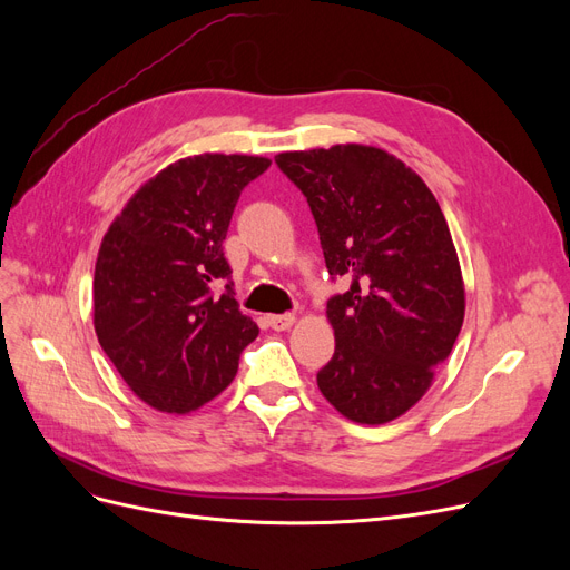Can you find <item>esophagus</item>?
<instances>
[{
  "label": "esophagus",
  "instance_id": "1",
  "mask_svg": "<svg viewBox=\"0 0 570 570\" xmlns=\"http://www.w3.org/2000/svg\"><path fill=\"white\" fill-rule=\"evenodd\" d=\"M297 316L295 314H278V316H268V325L273 331H289L292 325H295Z\"/></svg>",
  "mask_w": 570,
  "mask_h": 570
}]
</instances>
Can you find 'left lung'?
Segmentation results:
<instances>
[{"label":"left lung","instance_id":"8db88e82","mask_svg":"<svg viewBox=\"0 0 570 570\" xmlns=\"http://www.w3.org/2000/svg\"><path fill=\"white\" fill-rule=\"evenodd\" d=\"M316 218L331 275H352L327 302L335 354L316 373L344 419H400L435 381L459 337L465 289L450 226L423 178L371 145L275 157Z\"/></svg>","mask_w":570,"mask_h":570}]
</instances>
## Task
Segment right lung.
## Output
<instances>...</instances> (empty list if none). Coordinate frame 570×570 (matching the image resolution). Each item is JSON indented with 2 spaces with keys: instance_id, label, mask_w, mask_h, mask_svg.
Returning <instances> with one entry per match:
<instances>
[{
  "instance_id": "right-lung-1",
  "label": "right lung",
  "mask_w": 570,
  "mask_h": 570,
  "mask_svg": "<svg viewBox=\"0 0 570 570\" xmlns=\"http://www.w3.org/2000/svg\"><path fill=\"white\" fill-rule=\"evenodd\" d=\"M271 166L247 154H195L149 178L101 239L95 333L145 404L189 413L226 390L256 323L239 312L223 256L235 204Z\"/></svg>"
}]
</instances>
